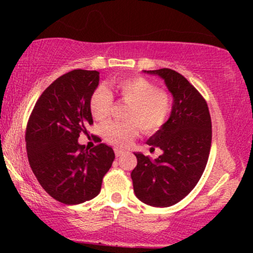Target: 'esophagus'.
<instances>
[{
    "label": "esophagus",
    "mask_w": 253,
    "mask_h": 253,
    "mask_svg": "<svg viewBox=\"0 0 253 253\" xmlns=\"http://www.w3.org/2000/svg\"><path fill=\"white\" fill-rule=\"evenodd\" d=\"M124 152H125V151L121 150V149H114V153H115V156H117V157L123 156Z\"/></svg>",
    "instance_id": "obj_1"
}]
</instances>
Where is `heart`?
Instances as JSON below:
<instances>
[{
    "instance_id": "obj_1",
    "label": "heart",
    "mask_w": 253,
    "mask_h": 253,
    "mask_svg": "<svg viewBox=\"0 0 253 253\" xmlns=\"http://www.w3.org/2000/svg\"><path fill=\"white\" fill-rule=\"evenodd\" d=\"M119 100L128 103L126 121H110L102 127L104 140L114 146H126L138 133H153L164 126L170 117L172 102L170 95L144 77L117 78L109 82ZM114 97L108 89L100 86L91 94L89 108L92 117L102 121L109 115Z\"/></svg>"
}]
</instances>
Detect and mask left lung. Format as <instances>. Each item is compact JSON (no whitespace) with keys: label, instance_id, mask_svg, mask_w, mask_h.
I'll return each instance as SVG.
<instances>
[{"label":"left lung","instance_id":"left-lung-1","mask_svg":"<svg viewBox=\"0 0 253 253\" xmlns=\"http://www.w3.org/2000/svg\"><path fill=\"white\" fill-rule=\"evenodd\" d=\"M165 81L173 96L169 120L147 141L163 155L155 161L135 153L130 177L135 196L152 207H169L195 188L207 165L211 120L207 102L193 84L171 69L147 71Z\"/></svg>","mask_w":253,"mask_h":253}]
</instances>
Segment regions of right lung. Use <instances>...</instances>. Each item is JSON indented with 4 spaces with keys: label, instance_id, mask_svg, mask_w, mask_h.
<instances>
[{
    "label": "right lung",
    "instance_id": "obj_1",
    "mask_svg": "<svg viewBox=\"0 0 253 253\" xmlns=\"http://www.w3.org/2000/svg\"><path fill=\"white\" fill-rule=\"evenodd\" d=\"M100 72L77 69L50 84L32 110L26 127L31 169L48 195L65 205H78L98 195L112 167V147L97 144L90 151L78 144L92 125L89 100Z\"/></svg>",
    "mask_w": 253,
    "mask_h": 253
}]
</instances>
